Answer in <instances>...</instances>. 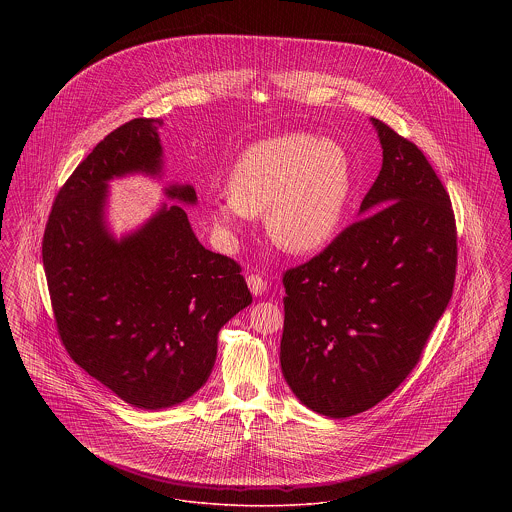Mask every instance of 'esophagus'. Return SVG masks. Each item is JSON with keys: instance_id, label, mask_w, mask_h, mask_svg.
Here are the masks:
<instances>
[{"instance_id": "34e87169", "label": "esophagus", "mask_w": 512, "mask_h": 512, "mask_svg": "<svg viewBox=\"0 0 512 512\" xmlns=\"http://www.w3.org/2000/svg\"><path fill=\"white\" fill-rule=\"evenodd\" d=\"M247 286L253 295H263L267 292V280L259 274H249L247 276Z\"/></svg>"}]
</instances>
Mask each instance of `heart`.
<instances>
[{
  "instance_id": "b5f03b06",
  "label": "heart",
  "mask_w": 512,
  "mask_h": 512,
  "mask_svg": "<svg viewBox=\"0 0 512 512\" xmlns=\"http://www.w3.org/2000/svg\"><path fill=\"white\" fill-rule=\"evenodd\" d=\"M351 188L345 147L303 132L280 134L245 149L230 172L228 194L215 197L207 213L224 240L263 215L278 247L315 253L340 230Z\"/></svg>"
}]
</instances>
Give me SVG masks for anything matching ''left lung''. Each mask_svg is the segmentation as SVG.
Here are the masks:
<instances>
[{
  "mask_svg": "<svg viewBox=\"0 0 512 512\" xmlns=\"http://www.w3.org/2000/svg\"><path fill=\"white\" fill-rule=\"evenodd\" d=\"M372 124L384 161L361 219L282 278L284 378L330 418L363 413L403 384L457 274L455 215L438 174L413 142Z\"/></svg>",
  "mask_w": 512,
  "mask_h": 512,
  "instance_id": "left-lung-1",
  "label": "left lung"
}]
</instances>
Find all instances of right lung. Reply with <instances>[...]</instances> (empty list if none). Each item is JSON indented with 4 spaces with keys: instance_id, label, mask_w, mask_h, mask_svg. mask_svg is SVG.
I'll list each match as a JSON object with an SVG mask.
<instances>
[{
    "instance_id": "right-lung-1",
    "label": "right lung",
    "mask_w": 512,
    "mask_h": 512,
    "mask_svg": "<svg viewBox=\"0 0 512 512\" xmlns=\"http://www.w3.org/2000/svg\"><path fill=\"white\" fill-rule=\"evenodd\" d=\"M161 124L132 119L107 134L59 190L42 240L53 317L71 359L149 411L178 405L207 382L220 328L253 301L242 267L199 244L180 205L165 203L119 242L107 232V182L161 172ZM165 194L197 199L192 186Z\"/></svg>"
}]
</instances>
